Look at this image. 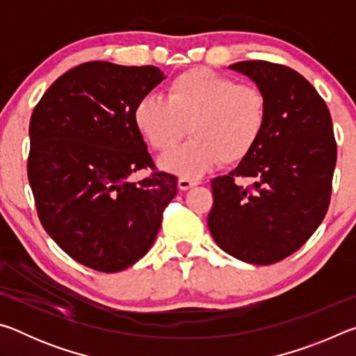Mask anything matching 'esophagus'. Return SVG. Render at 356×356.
I'll return each instance as SVG.
<instances>
[{"instance_id": "esophagus-1", "label": "esophagus", "mask_w": 356, "mask_h": 356, "mask_svg": "<svg viewBox=\"0 0 356 356\" xmlns=\"http://www.w3.org/2000/svg\"><path fill=\"white\" fill-rule=\"evenodd\" d=\"M197 184H200V180L190 179V177H180L177 182L180 190H190V188H193V186H196Z\"/></svg>"}]
</instances>
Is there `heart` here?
I'll list each match as a JSON object with an SVG mask.
<instances>
[{
	"instance_id": "heart-1",
	"label": "heart",
	"mask_w": 356,
	"mask_h": 356,
	"mask_svg": "<svg viewBox=\"0 0 356 356\" xmlns=\"http://www.w3.org/2000/svg\"><path fill=\"white\" fill-rule=\"evenodd\" d=\"M268 100L254 84L207 67L171 78L166 100L147 95L138 102L134 122L155 150L171 149L186 134L191 138L160 159L161 170L196 177L220 160L237 163L257 146L267 127Z\"/></svg>"
}]
</instances>
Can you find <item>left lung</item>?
Listing matches in <instances>:
<instances>
[{
  "label": "left lung",
  "mask_w": 356,
  "mask_h": 356,
  "mask_svg": "<svg viewBox=\"0 0 356 356\" xmlns=\"http://www.w3.org/2000/svg\"><path fill=\"white\" fill-rule=\"evenodd\" d=\"M229 69L267 95L268 120L252 152L212 180L207 225L227 254L270 265L301 248L327 215L337 152L333 122L314 86L287 65L242 61ZM245 177L255 184H238Z\"/></svg>",
  "instance_id": "1"
}]
</instances>
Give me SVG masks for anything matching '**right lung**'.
<instances>
[{
	"label": "right lung",
	"mask_w": 356,
	"mask_h": 356,
	"mask_svg": "<svg viewBox=\"0 0 356 356\" xmlns=\"http://www.w3.org/2000/svg\"><path fill=\"white\" fill-rule=\"evenodd\" d=\"M163 78L154 65L84 63L33 111L28 179L39 220L59 248L97 272L140 261L177 195V177L156 170L134 122L138 102ZM147 167L146 179L129 182Z\"/></svg>",
	"instance_id": "1"
}]
</instances>
